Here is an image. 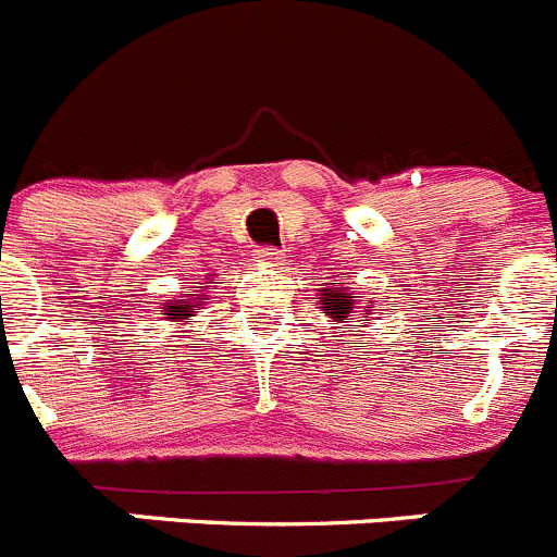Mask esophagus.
I'll list each match as a JSON object with an SVG mask.
<instances>
[{"label": "esophagus", "instance_id": "1", "mask_svg": "<svg viewBox=\"0 0 557 557\" xmlns=\"http://www.w3.org/2000/svg\"><path fill=\"white\" fill-rule=\"evenodd\" d=\"M258 267H283V255L272 247L258 249Z\"/></svg>", "mask_w": 557, "mask_h": 557}]
</instances>
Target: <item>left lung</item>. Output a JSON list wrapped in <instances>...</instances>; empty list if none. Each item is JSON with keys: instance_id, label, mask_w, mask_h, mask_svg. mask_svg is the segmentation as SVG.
<instances>
[{"instance_id": "8db88e82", "label": "left lung", "mask_w": 557, "mask_h": 557, "mask_svg": "<svg viewBox=\"0 0 557 557\" xmlns=\"http://www.w3.org/2000/svg\"><path fill=\"white\" fill-rule=\"evenodd\" d=\"M319 305L332 321H337V324H341V330L357 332V326L349 321V315L355 313L357 296H351L349 290L341 288L337 283H326L324 288H319ZM360 321H366L368 324V321H371V310H362Z\"/></svg>"}]
</instances>
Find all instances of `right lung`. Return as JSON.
<instances>
[{
	"label": "right lung",
	"instance_id": "add662e5",
	"mask_svg": "<svg viewBox=\"0 0 557 557\" xmlns=\"http://www.w3.org/2000/svg\"><path fill=\"white\" fill-rule=\"evenodd\" d=\"M197 288H206V285H197ZM208 294H200V290H195V294H186V299H170V302H164V308H161V315L168 321H186L191 319V315L197 313V310L202 308V299H206Z\"/></svg>",
	"mask_w": 557,
	"mask_h": 557
}]
</instances>
